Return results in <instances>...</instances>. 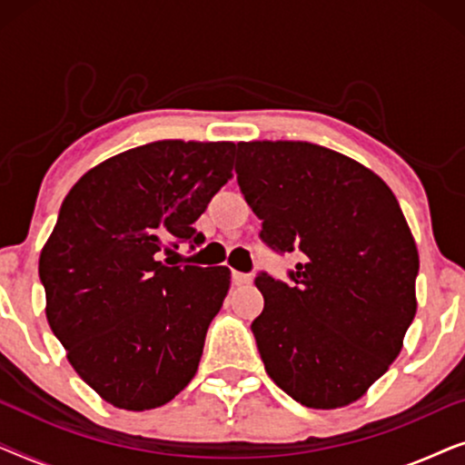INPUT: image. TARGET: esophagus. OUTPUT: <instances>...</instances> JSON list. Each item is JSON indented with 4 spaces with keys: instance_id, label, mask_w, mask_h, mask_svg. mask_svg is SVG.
Instances as JSON below:
<instances>
[{
    "instance_id": "1",
    "label": "esophagus",
    "mask_w": 465,
    "mask_h": 465,
    "mask_svg": "<svg viewBox=\"0 0 465 465\" xmlns=\"http://www.w3.org/2000/svg\"><path fill=\"white\" fill-rule=\"evenodd\" d=\"M232 283L234 285H250L252 283V277L245 275V272L232 271Z\"/></svg>"
}]
</instances>
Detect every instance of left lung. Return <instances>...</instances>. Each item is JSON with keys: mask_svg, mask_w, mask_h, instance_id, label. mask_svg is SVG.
Instances as JSON below:
<instances>
[{"mask_svg": "<svg viewBox=\"0 0 465 465\" xmlns=\"http://www.w3.org/2000/svg\"><path fill=\"white\" fill-rule=\"evenodd\" d=\"M237 182L260 237L302 262L283 283L256 277L252 323L266 372L309 409H341L383 377L415 320L419 253L377 173L307 142L237 143Z\"/></svg>", "mask_w": 465, "mask_h": 465, "instance_id": "left-lung-1", "label": "left lung"}]
</instances>
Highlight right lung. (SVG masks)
Wrapping results in <instances>:
<instances>
[{
	"mask_svg": "<svg viewBox=\"0 0 465 465\" xmlns=\"http://www.w3.org/2000/svg\"><path fill=\"white\" fill-rule=\"evenodd\" d=\"M231 142L164 139L86 171L40 253L46 320L69 364L124 411L167 404L199 368L231 288L226 266L163 258L232 177Z\"/></svg>",
	"mask_w": 465,
	"mask_h": 465,
	"instance_id": "add662e5",
	"label": "right lung"
}]
</instances>
